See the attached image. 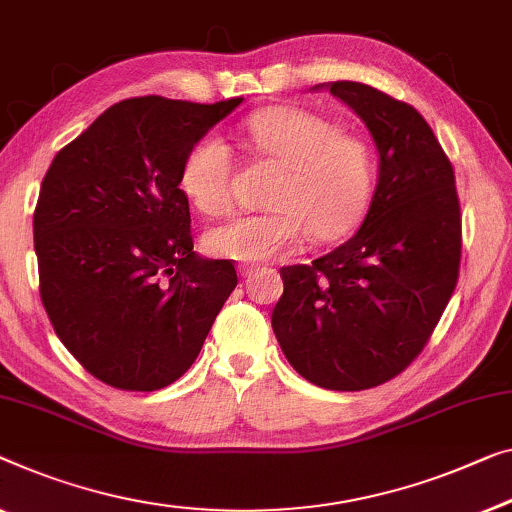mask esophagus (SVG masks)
Returning a JSON list of instances; mask_svg holds the SVG:
<instances>
[{
  "mask_svg": "<svg viewBox=\"0 0 512 512\" xmlns=\"http://www.w3.org/2000/svg\"><path fill=\"white\" fill-rule=\"evenodd\" d=\"M255 271H257V269H253V266H243V269H241L239 273H241L243 278H253V276H255Z\"/></svg>",
  "mask_w": 512,
  "mask_h": 512,
  "instance_id": "esophagus-1",
  "label": "esophagus"
}]
</instances>
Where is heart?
<instances>
[{
    "label": "heart",
    "mask_w": 512,
    "mask_h": 512,
    "mask_svg": "<svg viewBox=\"0 0 512 512\" xmlns=\"http://www.w3.org/2000/svg\"><path fill=\"white\" fill-rule=\"evenodd\" d=\"M259 156L282 167L269 197L271 211L236 216L204 236L211 255L257 264L292 253L305 236L338 241L368 211L377 158L368 137L294 105L255 112L243 124ZM234 156L220 135H204L181 165V190L197 211L225 213L232 204Z\"/></svg>",
    "instance_id": "obj_1"
}]
</instances>
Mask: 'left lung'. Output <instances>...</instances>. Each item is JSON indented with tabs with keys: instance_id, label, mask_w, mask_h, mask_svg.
Wrapping results in <instances>:
<instances>
[{
	"instance_id": "8db88e82",
	"label": "left lung",
	"mask_w": 512,
	"mask_h": 512,
	"mask_svg": "<svg viewBox=\"0 0 512 512\" xmlns=\"http://www.w3.org/2000/svg\"><path fill=\"white\" fill-rule=\"evenodd\" d=\"M368 126L379 179L352 239L312 264L282 266L271 315L292 368L329 391H365L423 352L455 292L462 216L455 172L411 105L361 82H326Z\"/></svg>"
}]
</instances>
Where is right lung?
<instances>
[{"mask_svg":"<svg viewBox=\"0 0 512 512\" xmlns=\"http://www.w3.org/2000/svg\"><path fill=\"white\" fill-rule=\"evenodd\" d=\"M243 98H126L66 144L34 211L41 301L64 347L121 391H158L200 354L236 287L230 259L193 253L188 149Z\"/></svg>","mask_w":512,"mask_h":512,"instance_id":"add662e5","label":"right lung"}]
</instances>
